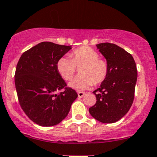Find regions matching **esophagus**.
Returning <instances> with one entry per match:
<instances>
[{"label":"esophagus","mask_w":157,"mask_h":157,"mask_svg":"<svg viewBox=\"0 0 157 157\" xmlns=\"http://www.w3.org/2000/svg\"><path fill=\"white\" fill-rule=\"evenodd\" d=\"M85 95V93L84 92H78V96L79 98H82Z\"/></svg>","instance_id":"34e87169"}]
</instances>
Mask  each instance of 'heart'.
I'll list each match as a JSON object with an SVG mask.
<instances>
[{"mask_svg":"<svg viewBox=\"0 0 157 157\" xmlns=\"http://www.w3.org/2000/svg\"><path fill=\"white\" fill-rule=\"evenodd\" d=\"M96 50L87 46L75 49L69 57H61L56 64L59 73L65 81L71 80L75 73V67L81 75L70 82L69 86L76 90H84L92 87L93 84L101 83L108 74V64L105 60L99 59Z\"/></svg>","mask_w":157,"mask_h":157,"instance_id":"b5f03b06","label":"heart"}]
</instances>
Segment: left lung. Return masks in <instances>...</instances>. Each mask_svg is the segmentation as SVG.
I'll return each mask as SVG.
<instances>
[{"label":"left lung","mask_w":157,"mask_h":157,"mask_svg":"<svg viewBox=\"0 0 157 157\" xmlns=\"http://www.w3.org/2000/svg\"><path fill=\"white\" fill-rule=\"evenodd\" d=\"M96 47L106 59L109 70L100 87L93 91L96 103L89 112L100 122L114 123L125 115L133 104L136 66L133 56L114 44H98Z\"/></svg>","instance_id":"8db88e82"}]
</instances>
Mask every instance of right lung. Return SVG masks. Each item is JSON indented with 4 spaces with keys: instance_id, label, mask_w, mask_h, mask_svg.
Listing matches in <instances>:
<instances>
[{
    "instance_id": "obj_1",
    "label": "right lung",
    "mask_w": 157,
    "mask_h": 157,
    "mask_svg": "<svg viewBox=\"0 0 157 157\" xmlns=\"http://www.w3.org/2000/svg\"><path fill=\"white\" fill-rule=\"evenodd\" d=\"M71 46L44 41L24 52L17 62L15 84L19 103L33 122L50 127L69 113L78 94L59 73L56 64ZM63 88L65 90L57 94Z\"/></svg>"
}]
</instances>
